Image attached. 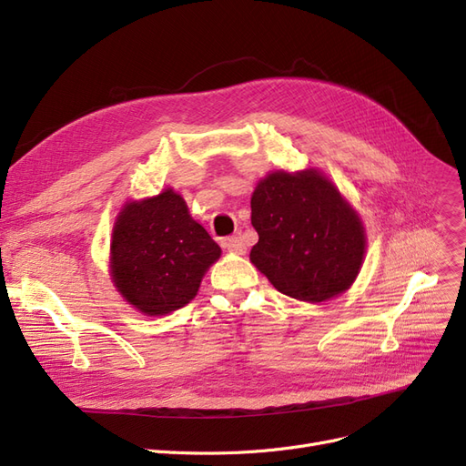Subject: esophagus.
<instances>
[{
	"label": "esophagus",
	"instance_id": "1",
	"mask_svg": "<svg viewBox=\"0 0 466 466\" xmlns=\"http://www.w3.org/2000/svg\"><path fill=\"white\" fill-rule=\"evenodd\" d=\"M224 248H227L232 253H238V255L246 253V244H244L242 234H236V236H230V238L224 239Z\"/></svg>",
	"mask_w": 466,
	"mask_h": 466
}]
</instances>
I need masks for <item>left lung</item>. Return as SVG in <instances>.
<instances>
[{
	"mask_svg": "<svg viewBox=\"0 0 466 466\" xmlns=\"http://www.w3.org/2000/svg\"><path fill=\"white\" fill-rule=\"evenodd\" d=\"M249 259L282 294L319 303L346 291L365 255V232L350 203L317 170L272 172L257 184Z\"/></svg>",
	"mask_w": 466,
	"mask_h": 466,
	"instance_id": "8db88e82",
	"label": "left lung"
}]
</instances>
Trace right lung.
Instances as JSON below:
<instances>
[{
  "instance_id": "add662e5",
  "label": "right lung",
  "mask_w": 466,
  "mask_h": 466,
  "mask_svg": "<svg viewBox=\"0 0 466 466\" xmlns=\"http://www.w3.org/2000/svg\"><path fill=\"white\" fill-rule=\"evenodd\" d=\"M218 257V244L172 189L128 203L113 228L115 286L146 315H167L192 301Z\"/></svg>"
}]
</instances>
